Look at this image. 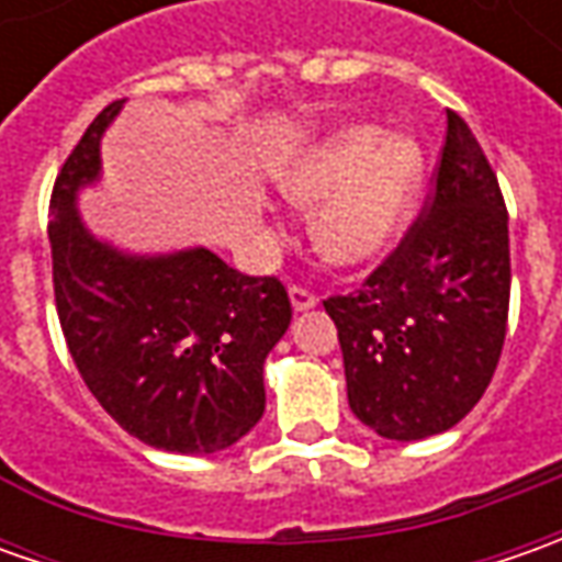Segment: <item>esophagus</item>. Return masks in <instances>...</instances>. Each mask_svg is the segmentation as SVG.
Here are the masks:
<instances>
[{
  "label": "esophagus",
  "instance_id": "obj_1",
  "mask_svg": "<svg viewBox=\"0 0 562 562\" xmlns=\"http://www.w3.org/2000/svg\"><path fill=\"white\" fill-rule=\"evenodd\" d=\"M291 303L296 313H306V310H313L315 303H318V296H315V291H310V288H303V284H293Z\"/></svg>",
  "mask_w": 562,
  "mask_h": 562
}]
</instances>
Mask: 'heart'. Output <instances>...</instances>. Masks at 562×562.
<instances>
[{"label":"heart","instance_id":"b5f03b06","mask_svg":"<svg viewBox=\"0 0 562 562\" xmlns=\"http://www.w3.org/2000/svg\"><path fill=\"white\" fill-rule=\"evenodd\" d=\"M425 156L375 124H347L296 149L278 168V190L314 209L315 249L344 269L375 266L397 247L419 203Z\"/></svg>","mask_w":562,"mask_h":562}]
</instances>
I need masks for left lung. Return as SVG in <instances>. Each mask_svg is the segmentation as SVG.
I'll return each mask as SVG.
<instances>
[{
	"mask_svg": "<svg viewBox=\"0 0 562 562\" xmlns=\"http://www.w3.org/2000/svg\"><path fill=\"white\" fill-rule=\"evenodd\" d=\"M347 400L391 441L441 435L482 400L504 350L509 227L485 149L457 112L425 209L353 293L325 300Z\"/></svg>",
	"mask_w": 562,
	"mask_h": 562,
	"instance_id": "left-lung-1",
	"label": "left lung"
}]
</instances>
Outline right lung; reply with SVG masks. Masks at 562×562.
Masks as SVG:
<instances>
[{"instance_id":"add662e5","label":"right lung","mask_w":562,"mask_h":562,"mask_svg":"<svg viewBox=\"0 0 562 562\" xmlns=\"http://www.w3.org/2000/svg\"><path fill=\"white\" fill-rule=\"evenodd\" d=\"M109 102L49 200L53 291L61 335L99 406L149 447L215 453L266 413L262 366L291 325V296L266 274L231 269L209 249L124 256L80 225L77 190L99 178Z\"/></svg>"}]
</instances>
